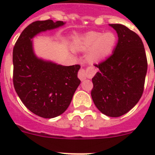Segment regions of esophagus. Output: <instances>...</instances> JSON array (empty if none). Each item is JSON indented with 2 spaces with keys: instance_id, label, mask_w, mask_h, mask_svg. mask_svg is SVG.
<instances>
[{
  "instance_id": "34e87169",
  "label": "esophagus",
  "mask_w": 155,
  "mask_h": 155,
  "mask_svg": "<svg viewBox=\"0 0 155 155\" xmlns=\"http://www.w3.org/2000/svg\"><path fill=\"white\" fill-rule=\"evenodd\" d=\"M94 74L93 73V71L91 68H87V69H81L78 72V78L81 81H84L85 80L86 78H89V77H91Z\"/></svg>"
}]
</instances>
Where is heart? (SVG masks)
Instances as JSON below:
<instances>
[{"mask_svg":"<svg viewBox=\"0 0 155 155\" xmlns=\"http://www.w3.org/2000/svg\"><path fill=\"white\" fill-rule=\"evenodd\" d=\"M117 43V38L112 31H90L76 35L73 38L72 48L75 51H87V61L95 64L109 57Z\"/></svg>","mask_w":155,"mask_h":155,"instance_id":"obj_1","label":"heart"}]
</instances>
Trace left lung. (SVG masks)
Wrapping results in <instances>:
<instances>
[{
    "label": "left lung",
    "instance_id": "8db88e82",
    "mask_svg": "<svg viewBox=\"0 0 155 155\" xmlns=\"http://www.w3.org/2000/svg\"><path fill=\"white\" fill-rule=\"evenodd\" d=\"M117 32L113 54L94 64L98 71L92 78L91 98L98 110L119 117L134 108L142 96L147 61L139 35L121 24H109Z\"/></svg>",
    "mask_w": 155,
    "mask_h": 155
}]
</instances>
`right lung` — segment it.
<instances>
[{
  "mask_svg": "<svg viewBox=\"0 0 155 155\" xmlns=\"http://www.w3.org/2000/svg\"><path fill=\"white\" fill-rule=\"evenodd\" d=\"M64 24L50 19L34 21L23 30L13 49L15 89L27 109L42 118L64 113L81 83L80 65L63 66L39 58L34 53V36Z\"/></svg>",
  "mask_w": 155,
  "mask_h": 155,
  "instance_id": "1",
  "label": "right lung"
}]
</instances>
